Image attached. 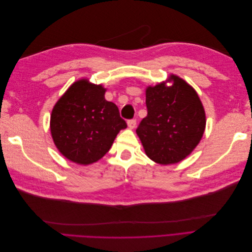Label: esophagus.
<instances>
[{
	"instance_id": "esophagus-1",
	"label": "esophagus",
	"mask_w": 252,
	"mask_h": 252,
	"mask_svg": "<svg viewBox=\"0 0 252 252\" xmlns=\"http://www.w3.org/2000/svg\"><path fill=\"white\" fill-rule=\"evenodd\" d=\"M135 125H136V121L135 120H129L127 122V126H128L129 129H133L135 127Z\"/></svg>"
}]
</instances>
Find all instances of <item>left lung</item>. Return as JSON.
<instances>
[{"label":"left lung","mask_w":252,"mask_h":252,"mask_svg":"<svg viewBox=\"0 0 252 252\" xmlns=\"http://www.w3.org/2000/svg\"><path fill=\"white\" fill-rule=\"evenodd\" d=\"M146 106L147 117L136 129L145 154L161 165L183 161L200 143L206 127L204 106L196 91L170 74L166 82L146 88Z\"/></svg>","instance_id":"1"}]
</instances>
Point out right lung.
<instances>
[{
    "mask_svg": "<svg viewBox=\"0 0 252 252\" xmlns=\"http://www.w3.org/2000/svg\"><path fill=\"white\" fill-rule=\"evenodd\" d=\"M101 84L80 79L53 106L50 132L58 150L67 159L90 165L102 158L122 129L127 127L118 106L105 100Z\"/></svg>",
    "mask_w": 252,
    "mask_h": 252,
    "instance_id": "obj_1",
    "label": "right lung"
}]
</instances>
